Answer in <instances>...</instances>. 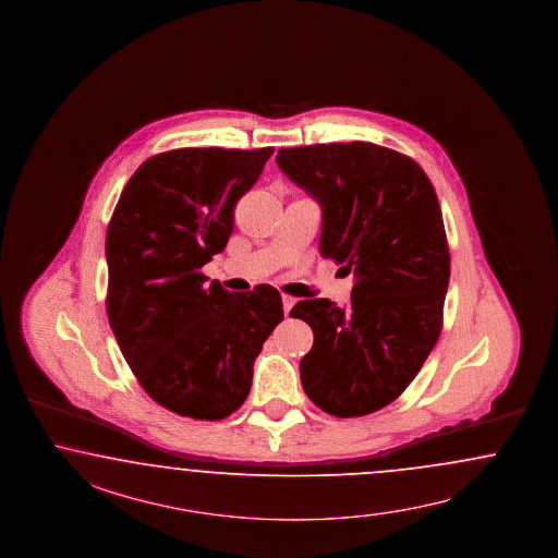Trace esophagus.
Here are the masks:
<instances>
[{
  "instance_id": "esophagus-1",
  "label": "esophagus",
  "mask_w": 558,
  "mask_h": 558,
  "mask_svg": "<svg viewBox=\"0 0 558 558\" xmlns=\"http://www.w3.org/2000/svg\"><path fill=\"white\" fill-rule=\"evenodd\" d=\"M293 306H295V300L289 298V295H283V312H286V316H289V312H291Z\"/></svg>"
}]
</instances>
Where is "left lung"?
<instances>
[{"instance_id": "8db88e82", "label": "left lung", "mask_w": 558, "mask_h": 558, "mask_svg": "<svg viewBox=\"0 0 558 558\" xmlns=\"http://www.w3.org/2000/svg\"><path fill=\"white\" fill-rule=\"evenodd\" d=\"M277 166L323 209L320 254L355 270L349 306L304 300L300 361L324 413H376L404 392L441 332L450 251L439 201L411 158L363 142L279 149Z\"/></svg>"}]
</instances>
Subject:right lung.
Here are the masks:
<instances>
[{"label":"right lung","instance_id":"add662e5","mask_svg":"<svg viewBox=\"0 0 558 558\" xmlns=\"http://www.w3.org/2000/svg\"><path fill=\"white\" fill-rule=\"evenodd\" d=\"M272 147H186L126 182L107 232L108 323L145 392L172 413L219 421L251 392L252 365L283 320L277 289L232 295L201 267L223 251L235 203Z\"/></svg>","mask_w":558,"mask_h":558}]
</instances>
